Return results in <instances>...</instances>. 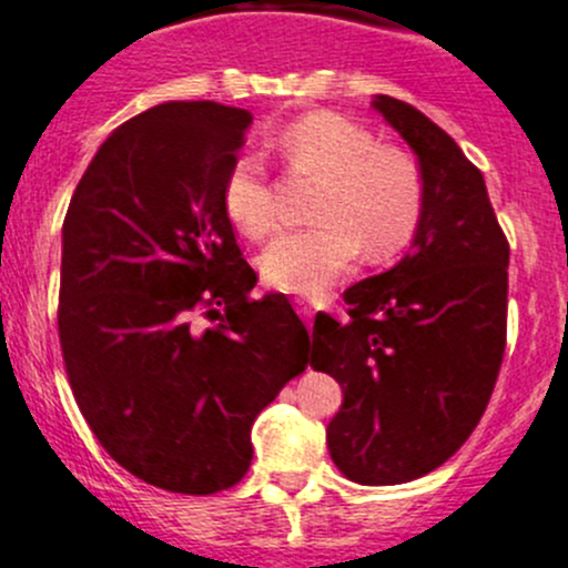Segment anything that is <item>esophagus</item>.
<instances>
[{
    "label": "esophagus",
    "instance_id": "esophagus-1",
    "mask_svg": "<svg viewBox=\"0 0 568 568\" xmlns=\"http://www.w3.org/2000/svg\"><path fill=\"white\" fill-rule=\"evenodd\" d=\"M297 314H301V317L306 320V325H308V328H312V320H314V306H312V303H306V301H297Z\"/></svg>",
    "mask_w": 568,
    "mask_h": 568
}]
</instances>
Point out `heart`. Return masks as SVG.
<instances>
[{"label":"heart","mask_w":568,"mask_h":568,"mask_svg":"<svg viewBox=\"0 0 568 568\" xmlns=\"http://www.w3.org/2000/svg\"><path fill=\"white\" fill-rule=\"evenodd\" d=\"M271 149L295 176L323 179L308 229L284 232L262 251V282L278 292L317 297L362 260H395L414 243L425 215V182L417 160L378 143L353 118L314 110L290 121ZM229 223L251 240L276 229V187L265 162L240 154L221 187Z\"/></svg>","instance_id":"b5f03b06"}]
</instances>
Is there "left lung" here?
<instances>
[{
  "label": "left lung",
  "mask_w": 568,
  "mask_h": 568,
  "mask_svg": "<svg viewBox=\"0 0 568 568\" xmlns=\"http://www.w3.org/2000/svg\"><path fill=\"white\" fill-rule=\"evenodd\" d=\"M425 182L412 254L345 290L347 317L314 320L312 367L339 381L328 450L364 486L434 473L480 423L508 331V240L483 173L417 106L375 95Z\"/></svg>",
  "instance_id": "obj_1"
}]
</instances>
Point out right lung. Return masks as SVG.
<instances>
[{
	"mask_svg": "<svg viewBox=\"0 0 568 568\" xmlns=\"http://www.w3.org/2000/svg\"><path fill=\"white\" fill-rule=\"evenodd\" d=\"M248 110L168 101L129 118L82 173L63 223L58 328L99 445L176 494L248 473L251 425L308 364L284 295L254 297L221 204Z\"/></svg>",
	"mask_w": 568,
	"mask_h": 568,
	"instance_id": "1",
	"label": "right lung"
}]
</instances>
